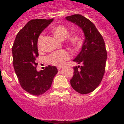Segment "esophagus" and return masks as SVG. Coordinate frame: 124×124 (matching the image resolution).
Instances as JSON below:
<instances>
[{"mask_svg": "<svg viewBox=\"0 0 124 124\" xmlns=\"http://www.w3.org/2000/svg\"><path fill=\"white\" fill-rule=\"evenodd\" d=\"M62 66H58V67H57V69H58V70H60L62 69Z\"/></svg>", "mask_w": 124, "mask_h": 124, "instance_id": "esophagus-1", "label": "esophagus"}]
</instances>
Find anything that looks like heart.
I'll return each mask as SVG.
<instances>
[{"instance_id": "obj_1", "label": "heart", "mask_w": 124, "mask_h": 124, "mask_svg": "<svg viewBox=\"0 0 124 124\" xmlns=\"http://www.w3.org/2000/svg\"><path fill=\"white\" fill-rule=\"evenodd\" d=\"M53 34L57 39L60 40L65 39L68 37L69 31L66 26L62 25H58L53 28ZM42 35L40 36L38 40V46H40ZM69 41L74 46H77L81 42V38L78 34H73L70 37ZM70 57V53L66 50H60L50 54L47 57V61L49 63L55 65V66H62L64 64L65 61L68 60Z\"/></svg>"}]
</instances>
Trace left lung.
I'll use <instances>...</instances> for the list:
<instances>
[{
  "label": "left lung",
  "mask_w": 124,
  "mask_h": 124,
  "mask_svg": "<svg viewBox=\"0 0 124 124\" xmlns=\"http://www.w3.org/2000/svg\"><path fill=\"white\" fill-rule=\"evenodd\" d=\"M66 19L79 26L85 36L81 51L73 60L82 66L73 67L71 85L80 94H88L99 85L105 73L107 60L105 42L94 24L81 15L68 16Z\"/></svg>",
  "instance_id": "left-lung-1"
}]
</instances>
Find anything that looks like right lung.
Returning <instances> with one entry per match:
<instances>
[{
	"label": "right lung",
	"instance_id": "add662e5",
	"mask_svg": "<svg viewBox=\"0 0 124 124\" xmlns=\"http://www.w3.org/2000/svg\"><path fill=\"white\" fill-rule=\"evenodd\" d=\"M53 20V18L31 20L19 31L13 45L15 71L23 89L33 95H41L48 90L58 72L55 66H47L40 71L36 68L38 39Z\"/></svg>",
	"mask_w": 124,
	"mask_h": 124
}]
</instances>
